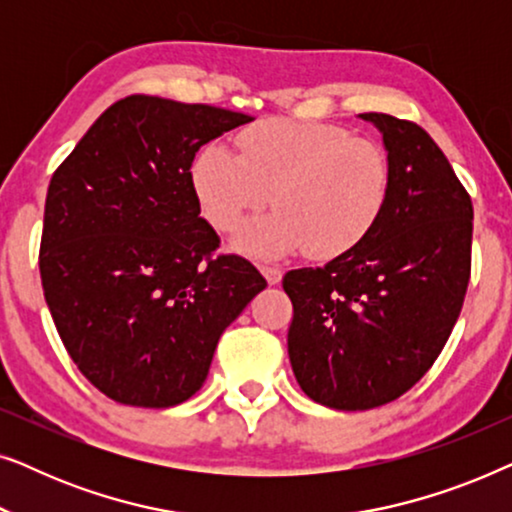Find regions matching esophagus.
<instances>
[{
    "instance_id": "1",
    "label": "esophagus",
    "mask_w": 512,
    "mask_h": 512,
    "mask_svg": "<svg viewBox=\"0 0 512 512\" xmlns=\"http://www.w3.org/2000/svg\"><path fill=\"white\" fill-rule=\"evenodd\" d=\"M261 272H263V277L268 279V284H270V286H272V284H279V282H282V270H279L277 265H263Z\"/></svg>"
}]
</instances>
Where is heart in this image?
I'll list each match as a JSON object with an SVG mask.
<instances>
[{"label": "heart", "instance_id": "heart-1", "mask_svg": "<svg viewBox=\"0 0 512 512\" xmlns=\"http://www.w3.org/2000/svg\"><path fill=\"white\" fill-rule=\"evenodd\" d=\"M237 156L207 144L191 165L202 214L230 233L272 200L275 214L237 235V249L328 261L359 247L387 209L394 170L382 144L331 123L265 118L235 139Z\"/></svg>", "mask_w": 512, "mask_h": 512}]
</instances>
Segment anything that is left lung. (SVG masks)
Listing matches in <instances>:
<instances>
[{
	"label": "left lung",
	"instance_id": "obj_1",
	"mask_svg": "<svg viewBox=\"0 0 512 512\" xmlns=\"http://www.w3.org/2000/svg\"><path fill=\"white\" fill-rule=\"evenodd\" d=\"M361 118L382 132L394 170L387 209L359 247L282 282L293 375L333 410H370L415 387L443 352L471 277V195L445 153L417 123Z\"/></svg>",
	"mask_w": 512,
	"mask_h": 512
}]
</instances>
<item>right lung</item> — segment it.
<instances>
[{"mask_svg": "<svg viewBox=\"0 0 512 512\" xmlns=\"http://www.w3.org/2000/svg\"><path fill=\"white\" fill-rule=\"evenodd\" d=\"M247 114L130 95L55 170L39 270L69 356L116 403L172 408L207 380L221 333L268 282L216 254L191 165Z\"/></svg>", "mask_w": 512, "mask_h": 512, "instance_id": "add662e5", "label": "right lung"}]
</instances>
